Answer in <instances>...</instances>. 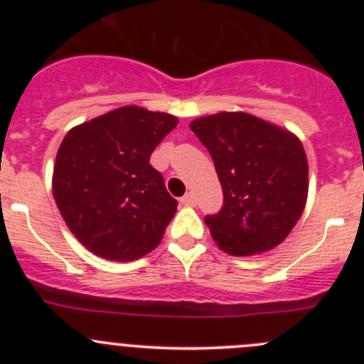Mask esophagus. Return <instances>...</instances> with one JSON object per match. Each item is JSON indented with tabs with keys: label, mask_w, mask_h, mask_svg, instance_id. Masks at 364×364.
Returning a JSON list of instances; mask_svg holds the SVG:
<instances>
[{
	"label": "esophagus",
	"mask_w": 364,
	"mask_h": 364,
	"mask_svg": "<svg viewBox=\"0 0 364 364\" xmlns=\"http://www.w3.org/2000/svg\"><path fill=\"white\" fill-rule=\"evenodd\" d=\"M181 204H183V205H196V204H197V199H196V196H193L192 192L185 193V196L181 197Z\"/></svg>",
	"instance_id": "1"
}]
</instances>
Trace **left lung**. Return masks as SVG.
<instances>
[{"label": "left lung", "mask_w": 364, "mask_h": 364, "mask_svg": "<svg viewBox=\"0 0 364 364\" xmlns=\"http://www.w3.org/2000/svg\"><path fill=\"white\" fill-rule=\"evenodd\" d=\"M215 161L223 205L204 222L230 255L280 245L299 220L308 196V161L291 132L247 112H220L190 123Z\"/></svg>", "instance_id": "8db88e82"}]
</instances>
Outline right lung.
Listing matches in <instances>:
<instances>
[{"label": "right lung", "mask_w": 364, "mask_h": 364, "mask_svg": "<svg viewBox=\"0 0 364 364\" xmlns=\"http://www.w3.org/2000/svg\"><path fill=\"white\" fill-rule=\"evenodd\" d=\"M178 117L128 105L72 128L58 149L53 193L73 236L109 260L159 247L176 215L164 176L149 164Z\"/></svg>", "instance_id": "right-lung-1"}]
</instances>
